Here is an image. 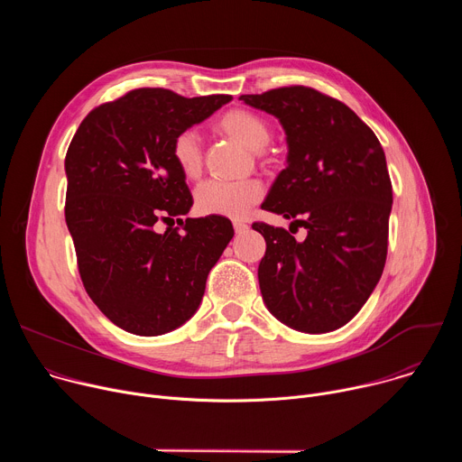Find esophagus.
<instances>
[{
  "instance_id": "obj_1",
  "label": "esophagus",
  "mask_w": 462,
  "mask_h": 462,
  "mask_svg": "<svg viewBox=\"0 0 462 462\" xmlns=\"http://www.w3.org/2000/svg\"><path fill=\"white\" fill-rule=\"evenodd\" d=\"M234 230H236V234H243L248 230V225L243 221H234Z\"/></svg>"
}]
</instances>
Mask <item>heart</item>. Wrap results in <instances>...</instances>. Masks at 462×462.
Here are the masks:
<instances>
[{"mask_svg":"<svg viewBox=\"0 0 462 462\" xmlns=\"http://www.w3.org/2000/svg\"><path fill=\"white\" fill-rule=\"evenodd\" d=\"M216 127L223 135L234 139L250 152H261L273 137V129L265 118L239 107L221 115ZM171 157L186 179H197L203 173V148L195 131H180L171 143ZM261 197L263 186L257 180H208L195 189V208L203 216L239 219L246 216L250 207L255 205Z\"/></svg>","mask_w":462,"mask_h":462,"instance_id":"1","label":"heart"}]
</instances>
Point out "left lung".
<instances>
[{
    "label": "left lung",
    "mask_w": 462,
    "mask_h": 462,
    "mask_svg": "<svg viewBox=\"0 0 462 462\" xmlns=\"http://www.w3.org/2000/svg\"><path fill=\"white\" fill-rule=\"evenodd\" d=\"M274 115L287 135V168L261 208L294 219L307 237L254 223L267 241L257 278L263 301L294 331L321 335L346 325L380 282L393 189L385 155L353 109L310 88L241 95Z\"/></svg>",
    "instance_id": "8db88e82"
}]
</instances>
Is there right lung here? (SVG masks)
Listing matches in <instances>:
<instances>
[{
    "label": "right lung",
    "mask_w": 462,
    "mask_h": 462,
    "mask_svg": "<svg viewBox=\"0 0 462 462\" xmlns=\"http://www.w3.org/2000/svg\"><path fill=\"white\" fill-rule=\"evenodd\" d=\"M230 100L135 89L93 109L65 155V223L82 283L95 305L131 335L159 337L186 323L234 237L226 217L180 219L193 201L171 157L180 131ZM173 217L183 232L159 235L154 225Z\"/></svg>",
    "instance_id": "add662e5"
}]
</instances>
